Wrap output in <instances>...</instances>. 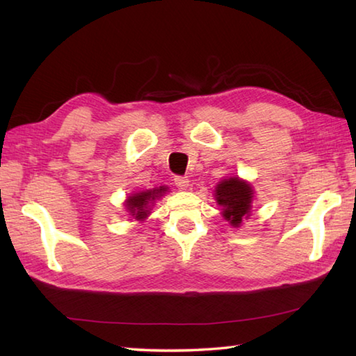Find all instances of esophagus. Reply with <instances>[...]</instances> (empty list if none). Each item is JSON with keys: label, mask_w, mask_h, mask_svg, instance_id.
I'll return each instance as SVG.
<instances>
[{"label": "esophagus", "mask_w": 356, "mask_h": 356, "mask_svg": "<svg viewBox=\"0 0 356 356\" xmlns=\"http://www.w3.org/2000/svg\"><path fill=\"white\" fill-rule=\"evenodd\" d=\"M174 184H176V186L179 188V190H185V188H188V184H190V180H188L186 177H184V176H176V177H174Z\"/></svg>", "instance_id": "obj_1"}]
</instances>
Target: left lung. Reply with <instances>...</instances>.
Here are the masks:
<instances>
[{"label": "left lung", "instance_id": "1", "mask_svg": "<svg viewBox=\"0 0 356 356\" xmlns=\"http://www.w3.org/2000/svg\"><path fill=\"white\" fill-rule=\"evenodd\" d=\"M216 199L223 207V217L232 226L238 228L241 220L248 217L252 202V190L238 177L225 179L216 188Z\"/></svg>", "mask_w": 356, "mask_h": 356}]
</instances>
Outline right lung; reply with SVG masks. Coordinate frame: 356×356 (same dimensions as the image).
Here are the masks:
<instances>
[{"instance_id": "right-lung-1", "label": "right lung", "mask_w": 356, "mask_h": 356, "mask_svg": "<svg viewBox=\"0 0 356 356\" xmlns=\"http://www.w3.org/2000/svg\"><path fill=\"white\" fill-rule=\"evenodd\" d=\"M163 191H166V188L159 186L157 190H149V191H143V193L130 195L125 207L128 211H130V214L136 217V220H143V218L149 214L148 213L149 203L156 197H159V195H162Z\"/></svg>"}]
</instances>
